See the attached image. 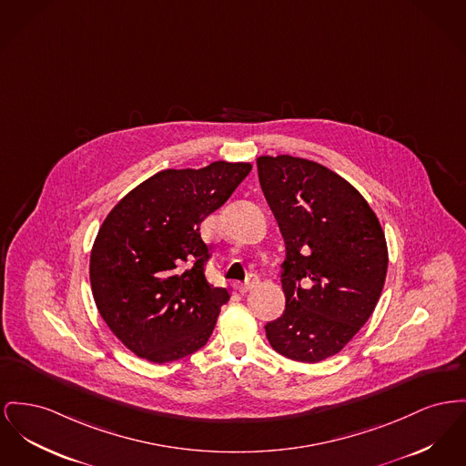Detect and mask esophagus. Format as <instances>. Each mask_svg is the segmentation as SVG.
<instances>
[{"instance_id": "obj_1", "label": "esophagus", "mask_w": 466, "mask_h": 466, "mask_svg": "<svg viewBox=\"0 0 466 466\" xmlns=\"http://www.w3.org/2000/svg\"><path fill=\"white\" fill-rule=\"evenodd\" d=\"M260 283V279H258V276L257 274H249L247 278V281L245 283H241V285H238V290L241 292V294H247L249 290H253L257 285Z\"/></svg>"}]
</instances>
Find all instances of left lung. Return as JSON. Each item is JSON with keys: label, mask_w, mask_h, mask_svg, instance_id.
Segmentation results:
<instances>
[{"label": "left lung", "mask_w": 466, "mask_h": 466, "mask_svg": "<svg viewBox=\"0 0 466 466\" xmlns=\"http://www.w3.org/2000/svg\"><path fill=\"white\" fill-rule=\"evenodd\" d=\"M258 179L285 241V311L266 336L281 356L338 354L371 317L387 274V243L366 198L328 167L258 157Z\"/></svg>", "instance_id": "8db88e82"}]
</instances>
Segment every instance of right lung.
I'll list each match as a JSON object with an SVG mask.
<instances>
[{"mask_svg":"<svg viewBox=\"0 0 466 466\" xmlns=\"http://www.w3.org/2000/svg\"><path fill=\"white\" fill-rule=\"evenodd\" d=\"M249 170L245 162L167 168L104 219L89 257L91 290L106 324L136 356L164 364L208 343L228 292L206 279L200 223Z\"/></svg>","mask_w":466,"mask_h":466,"instance_id":"add662e5","label":"right lung"}]
</instances>
